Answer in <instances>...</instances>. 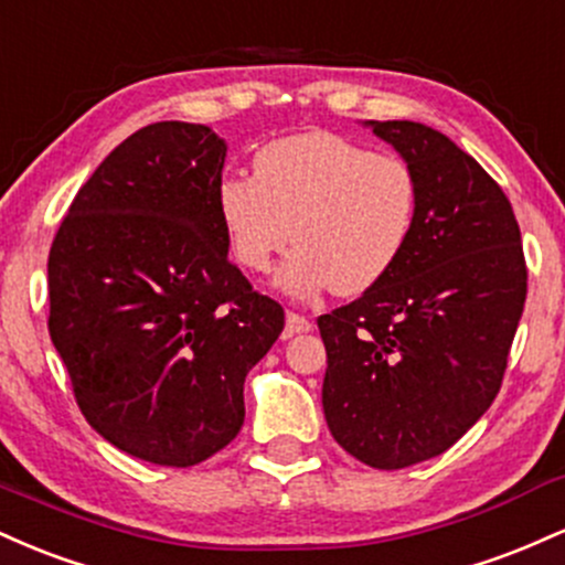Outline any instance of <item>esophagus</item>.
Here are the masks:
<instances>
[{
	"label": "esophagus",
	"instance_id": "esophagus-1",
	"mask_svg": "<svg viewBox=\"0 0 565 565\" xmlns=\"http://www.w3.org/2000/svg\"><path fill=\"white\" fill-rule=\"evenodd\" d=\"M313 329V321L305 319L300 313H287V329H284V337H295V334H305Z\"/></svg>",
	"mask_w": 565,
	"mask_h": 565
}]
</instances>
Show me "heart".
Returning <instances> with one entry per match:
<instances>
[{
  "mask_svg": "<svg viewBox=\"0 0 565 565\" xmlns=\"http://www.w3.org/2000/svg\"><path fill=\"white\" fill-rule=\"evenodd\" d=\"M215 210L231 255L265 274L295 233L276 274L295 300L323 289L361 295L404 257L419 217V178L406 159L377 153L345 135L310 129L265 142L255 174L225 172Z\"/></svg>",
  "mask_w": 565,
  "mask_h": 565,
  "instance_id": "1",
  "label": "heart"
}]
</instances>
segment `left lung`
Segmentation results:
<instances>
[{"label": "left lung", "mask_w": 565, "mask_h": 565, "mask_svg": "<svg viewBox=\"0 0 565 565\" xmlns=\"http://www.w3.org/2000/svg\"><path fill=\"white\" fill-rule=\"evenodd\" d=\"M419 178V217L377 287L321 316V404L337 444L377 470L438 457L502 385L526 302L521 228L476 159L419 121H366Z\"/></svg>", "instance_id": "1"}]
</instances>
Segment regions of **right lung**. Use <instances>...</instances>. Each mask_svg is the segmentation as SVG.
<instances>
[{"mask_svg":"<svg viewBox=\"0 0 565 565\" xmlns=\"http://www.w3.org/2000/svg\"><path fill=\"white\" fill-rule=\"evenodd\" d=\"M228 146L157 121L76 193L47 260L50 337L87 423L116 449L191 468L244 425V380L281 305L228 260L215 210Z\"/></svg>","mask_w":565,"mask_h":565,"instance_id":"add662e5","label":"right lung"}]
</instances>
